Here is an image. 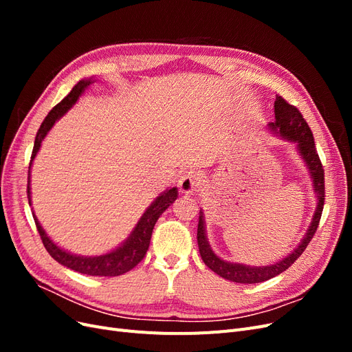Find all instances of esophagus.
I'll return each instance as SVG.
<instances>
[{"mask_svg": "<svg viewBox=\"0 0 352 352\" xmlns=\"http://www.w3.org/2000/svg\"><path fill=\"white\" fill-rule=\"evenodd\" d=\"M179 188H180V192H182V194L198 192L199 188H201L199 176L195 172H192V170H189V172H186L185 175L180 176Z\"/></svg>", "mask_w": 352, "mask_h": 352, "instance_id": "obj_1", "label": "esophagus"}]
</instances>
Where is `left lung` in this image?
<instances>
[{"mask_svg":"<svg viewBox=\"0 0 352 352\" xmlns=\"http://www.w3.org/2000/svg\"><path fill=\"white\" fill-rule=\"evenodd\" d=\"M269 131L282 138V140L292 142L296 146L298 154L301 155L305 167L310 173L313 190L316 194V210L311 219L310 226H308L305 235L302 236L301 242L298 247L294 248L289 254L279 261L267 265H248L242 263H230L220 258L219 255L211 250L210 242L207 239L206 232V219L204 211L199 210V219H198V248L201 258L207 264V267L217 273L220 278L236 282V283H260L264 280H269L274 276L280 274L286 269H289L295 263V260L305 251L307 245L313 239L314 233L317 230L318 221L322 217V211L324 206V170L322 166L320 158H318L313 133L308 127L307 122L304 120L302 114L298 111L294 105L287 104L282 97H276L274 101V122L269 123Z\"/></svg>","mask_w":352,"mask_h":352,"instance_id":"obj_1","label":"left lung"}]
</instances>
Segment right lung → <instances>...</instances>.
I'll return each mask as SVG.
<instances>
[{
	"instance_id": "add662e5",
	"label": "right lung",
	"mask_w": 352,
	"mask_h": 352,
	"mask_svg": "<svg viewBox=\"0 0 352 352\" xmlns=\"http://www.w3.org/2000/svg\"><path fill=\"white\" fill-rule=\"evenodd\" d=\"M95 80L92 78L89 79H82L76 85H74L73 89L69 92L67 97L58 102L54 109H52L48 116L45 117V120L42 122L39 131L35 138V145H34V151H32L30 157V164H29V180H28V199H29V206H32V192H30V167L32 162L36 157L39 148L42 145V141L45 140V136L48 132L52 129V126L56 124L57 120H60L63 116H65L74 104L78 102L80 95L85 92V89L89 88V85L94 83ZM177 188H170L166 189L164 192L160 194L153 202L151 206L145 210L141 219L138 220L136 226L131 232V235L127 236L119 247H116L110 252H105L102 255H78L73 254L70 251L63 250L61 247L52 241L44 228L41 226V223L38 221V217L35 216V212L32 211L34 214V220L36 223V229L41 235L42 243H44L45 250L51 255L52 258L58 261L60 264L66 265L67 269H72L74 272H79L82 274H89V276H119L126 272L132 270L138 263H141V260L145 257V254L148 251V247H150V241L153 235V229L155 226V223L158 217L163 214L166 208H168L170 204H173L175 199L177 198Z\"/></svg>"
}]
</instances>
